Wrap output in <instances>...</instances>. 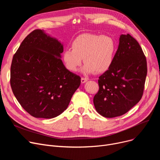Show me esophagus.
<instances>
[{"mask_svg":"<svg viewBox=\"0 0 160 160\" xmlns=\"http://www.w3.org/2000/svg\"><path fill=\"white\" fill-rule=\"evenodd\" d=\"M88 80V78H84V77H82L81 78V82L82 83H85L86 82H87Z\"/></svg>","mask_w":160,"mask_h":160,"instance_id":"1","label":"esophagus"}]
</instances>
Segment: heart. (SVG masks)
<instances>
[{
  "mask_svg": "<svg viewBox=\"0 0 160 160\" xmlns=\"http://www.w3.org/2000/svg\"><path fill=\"white\" fill-rule=\"evenodd\" d=\"M72 49L64 50L62 59L66 68L77 72L82 64V71L86 74L94 71L101 73L112 66L115 53L116 44L114 39L107 36L93 33H83L75 38L71 44Z\"/></svg>",
  "mask_w": 160,
  "mask_h": 160,
  "instance_id": "obj_1",
  "label": "heart"
}]
</instances>
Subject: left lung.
I'll return each instance as SVG.
<instances>
[{
	"label": "left lung",
	"instance_id": "1",
	"mask_svg": "<svg viewBox=\"0 0 160 160\" xmlns=\"http://www.w3.org/2000/svg\"><path fill=\"white\" fill-rule=\"evenodd\" d=\"M147 74L146 57L137 40L129 33L121 35L112 66L98 80L97 112L107 118L128 112L143 94Z\"/></svg>",
	"mask_w": 160,
	"mask_h": 160
}]
</instances>
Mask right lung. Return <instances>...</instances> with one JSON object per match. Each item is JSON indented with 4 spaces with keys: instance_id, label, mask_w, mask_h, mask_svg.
Returning a JSON list of instances; mask_svg holds the SVG:
<instances>
[{
    "instance_id": "right-lung-1",
    "label": "right lung",
    "mask_w": 160,
    "mask_h": 160,
    "mask_svg": "<svg viewBox=\"0 0 160 160\" xmlns=\"http://www.w3.org/2000/svg\"><path fill=\"white\" fill-rule=\"evenodd\" d=\"M62 44L41 30L32 31L13 55V93L24 110L36 118L51 119L68 107L81 78L65 68Z\"/></svg>"
}]
</instances>
